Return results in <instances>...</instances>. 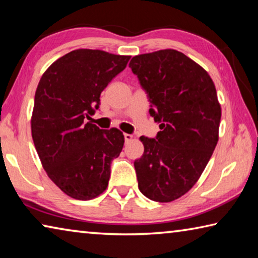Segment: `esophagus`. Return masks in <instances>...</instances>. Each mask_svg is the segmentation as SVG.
Wrapping results in <instances>:
<instances>
[{
    "label": "esophagus",
    "instance_id": "34e87169",
    "mask_svg": "<svg viewBox=\"0 0 258 258\" xmlns=\"http://www.w3.org/2000/svg\"><path fill=\"white\" fill-rule=\"evenodd\" d=\"M124 138H125V142H130V141H132V140H133V135L125 133L124 134Z\"/></svg>",
    "mask_w": 258,
    "mask_h": 258
}]
</instances>
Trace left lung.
Segmentation results:
<instances>
[{"instance_id":"obj_1","label":"left lung","mask_w":258,"mask_h":258,"mask_svg":"<svg viewBox=\"0 0 258 258\" xmlns=\"http://www.w3.org/2000/svg\"><path fill=\"white\" fill-rule=\"evenodd\" d=\"M130 67L160 124L156 139L140 138L139 189L154 202L171 203L197 183L217 145L222 111L215 84L200 64L173 49L135 55Z\"/></svg>"}]
</instances>
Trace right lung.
Wrapping results in <instances>:
<instances>
[{"mask_svg":"<svg viewBox=\"0 0 258 258\" xmlns=\"http://www.w3.org/2000/svg\"><path fill=\"white\" fill-rule=\"evenodd\" d=\"M130 58L74 50L55 60L37 85L30 119L34 145L47 176L74 199L97 198L107 189L111 161L123 149L118 128L100 130L90 119L100 94Z\"/></svg>","mask_w":258,"mask_h":258,"instance_id":"add662e5","label":"right lung"}]
</instances>
